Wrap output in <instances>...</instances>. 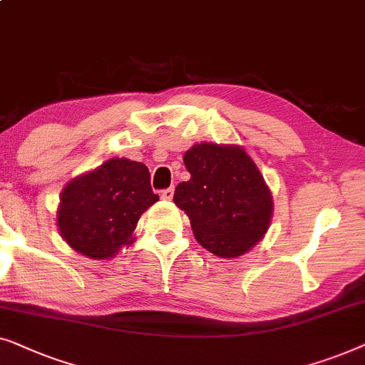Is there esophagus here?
I'll use <instances>...</instances> for the list:
<instances>
[{
    "label": "esophagus",
    "mask_w": 365,
    "mask_h": 365,
    "mask_svg": "<svg viewBox=\"0 0 365 365\" xmlns=\"http://www.w3.org/2000/svg\"><path fill=\"white\" fill-rule=\"evenodd\" d=\"M173 197V187L167 188V190H162V198L163 200H172Z\"/></svg>",
    "instance_id": "esophagus-1"
}]
</instances>
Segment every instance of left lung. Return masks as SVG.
<instances>
[{
  "instance_id": "8db88e82",
  "label": "left lung",
  "mask_w": 365,
  "mask_h": 365,
  "mask_svg": "<svg viewBox=\"0 0 365 365\" xmlns=\"http://www.w3.org/2000/svg\"><path fill=\"white\" fill-rule=\"evenodd\" d=\"M190 180L177 185L173 202L187 213L200 245L220 258L248 253L266 235L273 195L241 145L195 143L183 155Z\"/></svg>"
}]
</instances>
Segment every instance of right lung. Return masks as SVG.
Returning a JSON list of instances; mask_svg holds the SVG:
<instances>
[{
	"label": "right lung",
	"instance_id": "obj_1",
	"mask_svg": "<svg viewBox=\"0 0 365 365\" xmlns=\"http://www.w3.org/2000/svg\"><path fill=\"white\" fill-rule=\"evenodd\" d=\"M157 202L148 168L114 157L66 183L56 222L74 251L91 259H109L135 241L138 218Z\"/></svg>",
	"mask_w": 365,
	"mask_h": 365
}]
</instances>
